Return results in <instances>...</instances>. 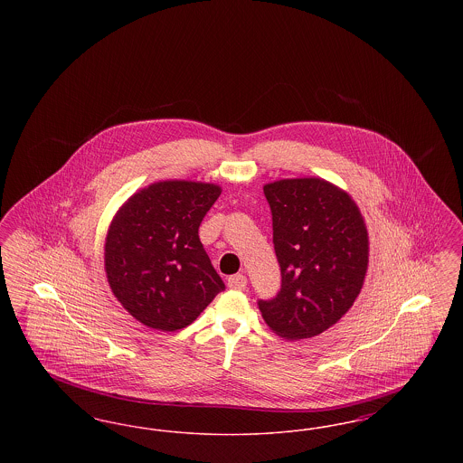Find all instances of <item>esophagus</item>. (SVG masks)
<instances>
[{
  "label": "esophagus",
  "mask_w": 463,
  "mask_h": 463,
  "mask_svg": "<svg viewBox=\"0 0 463 463\" xmlns=\"http://www.w3.org/2000/svg\"><path fill=\"white\" fill-rule=\"evenodd\" d=\"M227 287L231 288V289H238V291H241L246 288V276H242V274H234V276H231L229 279H227Z\"/></svg>",
  "instance_id": "1"
}]
</instances>
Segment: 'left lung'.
I'll list each match as a JSON object with an SVG mask.
<instances>
[{
	"label": "left lung",
	"instance_id": "8db88e82",
	"mask_svg": "<svg viewBox=\"0 0 463 463\" xmlns=\"http://www.w3.org/2000/svg\"><path fill=\"white\" fill-rule=\"evenodd\" d=\"M281 291L259 300L267 326L287 340L312 338L353 307L370 262L366 222L351 194L321 176L264 185Z\"/></svg>",
	"mask_w": 463,
	"mask_h": 463
}]
</instances>
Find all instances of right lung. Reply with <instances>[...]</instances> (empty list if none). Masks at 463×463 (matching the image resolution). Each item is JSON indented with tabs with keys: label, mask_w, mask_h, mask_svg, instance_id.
Instances as JSON below:
<instances>
[{
	"label": "right lung",
	"mask_w": 463,
	"mask_h": 463,
	"mask_svg": "<svg viewBox=\"0 0 463 463\" xmlns=\"http://www.w3.org/2000/svg\"><path fill=\"white\" fill-rule=\"evenodd\" d=\"M222 187L159 180L127 199L110 221L104 269L112 295L151 330L176 331L225 288L199 241V223Z\"/></svg>",
	"instance_id": "obj_1"
}]
</instances>
